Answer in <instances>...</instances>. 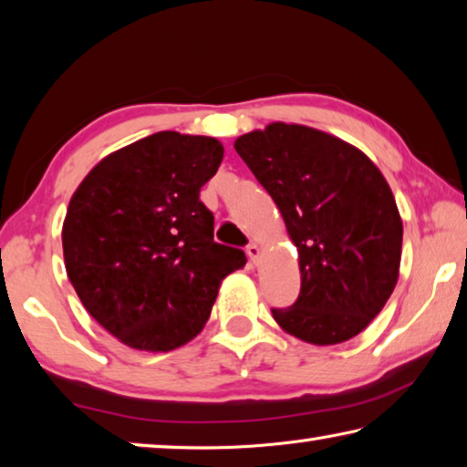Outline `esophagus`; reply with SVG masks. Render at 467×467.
<instances>
[{
  "label": "esophagus",
  "mask_w": 467,
  "mask_h": 467,
  "mask_svg": "<svg viewBox=\"0 0 467 467\" xmlns=\"http://www.w3.org/2000/svg\"><path fill=\"white\" fill-rule=\"evenodd\" d=\"M247 255H249V259H251L253 264H257L259 255H262V249H259L255 243H251V244H247Z\"/></svg>",
  "instance_id": "esophagus-1"
}]
</instances>
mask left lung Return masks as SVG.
<instances>
[{
	"label": "left lung",
	"mask_w": 467,
	"mask_h": 467,
	"mask_svg": "<svg viewBox=\"0 0 467 467\" xmlns=\"http://www.w3.org/2000/svg\"><path fill=\"white\" fill-rule=\"evenodd\" d=\"M234 150L278 205L298 249L300 295L272 309L303 342L331 346L358 336L400 275L401 218L370 158L326 131L270 123Z\"/></svg>",
	"instance_id": "8db88e82"
}]
</instances>
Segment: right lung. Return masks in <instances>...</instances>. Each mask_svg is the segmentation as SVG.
Here are the masks:
<instances>
[{
	"label": "right lung",
	"mask_w": 467,
	"mask_h": 467,
	"mask_svg": "<svg viewBox=\"0 0 467 467\" xmlns=\"http://www.w3.org/2000/svg\"><path fill=\"white\" fill-rule=\"evenodd\" d=\"M216 138L158 131L94 167L63 223L67 278L94 319L125 346L169 352L203 329L218 288L247 264L214 241L200 189L216 175Z\"/></svg>",
	"instance_id": "add662e5"
}]
</instances>
